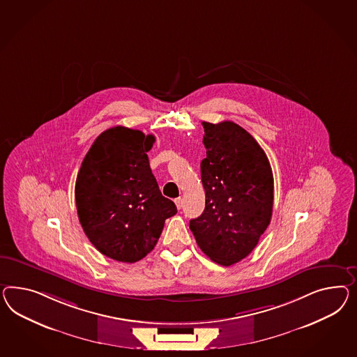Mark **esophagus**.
Masks as SVG:
<instances>
[{
	"label": "esophagus",
	"mask_w": 357,
	"mask_h": 357,
	"mask_svg": "<svg viewBox=\"0 0 357 357\" xmlns=\"http://www.w3.org/2000/svg\"><path fill=\"white\" fill-rule=\"evenodd\" d=\"M175 205H176V208L181 211V209L183 208V199H182V197L175 199Z\"/></svg>",
	"instance_id": "34e87169"
}]
</instances>
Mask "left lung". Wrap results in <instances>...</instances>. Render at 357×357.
Returning a JSON list of instances; mask_svg holds the SVG:
<instances>
[{"label": "left lung", "mask_w": 357, "mask_h": 357, "mask_svg": "<svg viewBox=\"0 0 357 357\" xmlns=\"http://www.w3.org/2000/svg\"><path fill=\"white\" fill-rule=\"evenodd\" d=\"M203 126L205 209L190 229L211 260L230 266L255 250L269 226L273 172L264 149L241 126L230 121Z\"/></svg>", "instance_id": "left-lung-1"}]
</instances>
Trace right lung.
I'll use <instances>...</instances> for the list:
<instances>
[{"label":"right lung","mask_w":357,"mask_h":357,"mask_svg":"<svg viewBox=\"0 0 357 357\" xmlns=\"http://www.w3.org/2000/svg\"><path fill=\"white\" fill-rule=\"evenodd\" d=\"M153 143V135L112 127L97 136L77 173L79 222L97 251L113 260H142L157 244L165 220L176 213L149 166Z\"/></svg>","instance_id":"add662e5"}]
</instances>
